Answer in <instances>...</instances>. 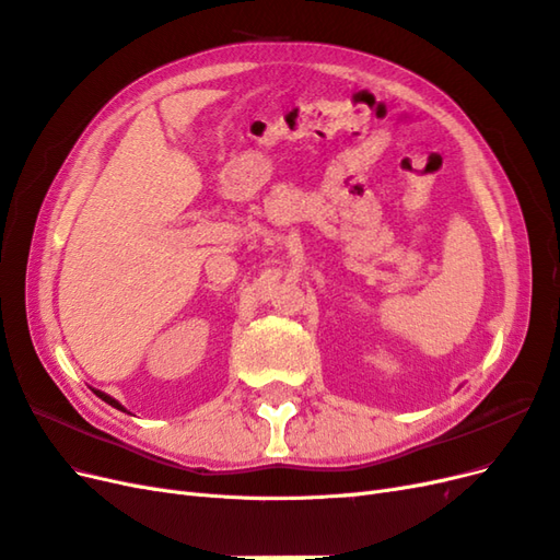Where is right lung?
Returning <instances> with one entry per match:
<instances>
[{
  "mask_svg": "<svg viewBox=\"0 0 560 560\" xmlns=\"http://www.w3.org/2000/svg\"><path fill=\"white\" fill-rule=\"evenodd\" d=\"M95 395H97V398H102L106 405H112V407H116V409H120V411H128L118 400H114L112 395H106V393H102V390H95ZM128 413H130V411H128Z\"/></svg>",
  "mask_w": 560,
  "mask_h": 560,
  "instance_id": "right-lung-1",
  "label": "right lung"
}]
</instances>
